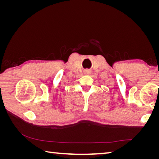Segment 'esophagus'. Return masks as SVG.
<instances>
[{"mask_svg":"<svg viewBox=\"0 0 159 159\" xmlns=\"http://www.w3.org/2000/svg\"><path fill=\"white\" fill-rule=\"evenodd\" d=\"M85 74H87V75H89V74H91V71L89 70H85Z\"/></svg>","mask_w":159,"mask_h":159,"instance_id":"1","label":"esophagus"}]
</instances>
